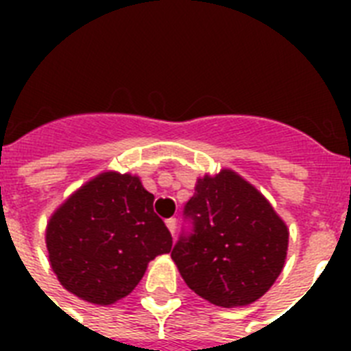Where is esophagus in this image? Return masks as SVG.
I'll return each instance as SVG.
<instances>
[{
    "label": "esophagus",
    "mask_w": 351,
    "mask_h": 351,
    "mask_svg": "<svg viewBox=\"0 0 351 351\" xmlns=\"http://www.w3.org/2000/svg\"><path fill=\"white\" fill-rule=\"evenodd\" d=\"M165 226H167V230H169L171 233L175 234V230H176V219H167V220H165Z\"/></svg>",
    "instance_id": "1"
}]
</instances>
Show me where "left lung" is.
<instances>
[{"label": "left lung", "instance_id": "8db88e82", "mask_svg": "<svg viewBox=\"0 0 351 351\" xmlns=\"http://www.w3.org/2000/svg\"><path fill=\"white\" fill-rule=\"evenodd\" d=\"M184 215L193 230L171 258L198 297L237 308L271 288L286 261L288 226L250 182L231 169L198 178Z\"/></svg>", "mask_w": 351, "mask_h": 351}]
</instances>
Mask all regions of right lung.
Segmentation results:
<instances>
[{
	"instance_id": "right-lung-1",
	"label": "right lung",
	"mask_w": 351,
	"mask_h": 351,
	"mask_svg": "<svg viewBox=\"0 0 351 351\" xmlns=\"http://www.w3.org/2000/svg\"><path fill=\"white\" fill-rule=\"evenodd\" d=\"M138 176L101 173L71 195L47 224L52 271L82 300L107 306L142 280L173 239Z\"/></svg>"
}]
</instances>
